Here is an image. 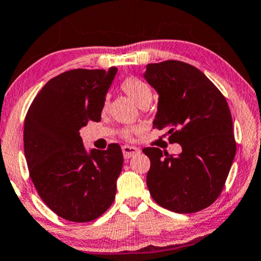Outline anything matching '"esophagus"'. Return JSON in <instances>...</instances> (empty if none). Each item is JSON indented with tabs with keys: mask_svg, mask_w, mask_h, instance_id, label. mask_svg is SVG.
<instances>
[{
	"mask_svg": "<svg viewBox=\"0 0 261 261\" xmlns=\"http://www.w3.org/2000/svg\"><path fill=\"white\" fill-rule=\"evenodd\" d=\"M122 153H123L124 159H129V158L139 154L140 149L137 148V147H133V146H123L122 147Z\"/></svg>",
	"mask_w": 261,
	"mask_h": 261,
	"instance_id": "esophagus-1",
	"label": "esophagus"
}]
</instances>
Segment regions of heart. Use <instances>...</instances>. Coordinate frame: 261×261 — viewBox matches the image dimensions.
I'll use <instances>...</instances> for the list:
<instances>
[{"label": "heart", "mask_w": 261, "mask_h": 261, "mask_svg": "<svg viewBox=\"0 0 261 261\" xmlns=\"http://www.w3.org/2000/svg\"><path fill=\"white\" fill-rule=\"evenodd\" d=\"M121 90L126 94L127 96H129L132 100L137 103L139 107H142V106H148L150 101L153 99V93L152 89L148 84H146L145 81L140 80L138 77H127L121 82ZM109 101L108 99L105 100L103 102V112L108 109ZM134 129L132 128H127L122 132V135L126 139L132 138V133H133Z\"/></svg>", "instance_id": "obj_1"}]
</instances>
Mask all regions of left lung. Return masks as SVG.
<instances>
[{
  "mask_svg": "<svg viewBox=\"0 0 261 261\" xmlns=\"http://www.w3.org/2000/svg\"><path fill=\"white\" fill-rule=\"evenodd\" d=\"M145 79L159 94L153 128L168 129L169 142L182 148L176 156L142 149L150 160L147 187L166 210L199 212L219 198L236 155L227 101L202 71L175 60L147 65Z\"/></svg>",
  "mask_w": 261,
  "mask_h": 261,
  "instance_id": "8db88e82",
  "label": "left lung"
}]
</instances>
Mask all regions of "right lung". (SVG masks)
<instances>
[{
  "instance_id": "obj_1",
  "label": "right lung",
  "mask_w": 261,
  "mask_h": 261,
  "mask_svg": "<svg viewBox=\"0 0 261 261\" xmlns=\"http://www.w3.org/2000/svg\"><path fill=\"white\" fill-rule=\"evenodd\" d=\"M115 67L73 69L49 80L24 120L29 175L43 202L59 217L88 222L114 201L123 156L119 143L87 153L80 129L99 122Z\"/></svg>"
}]
</instances>
